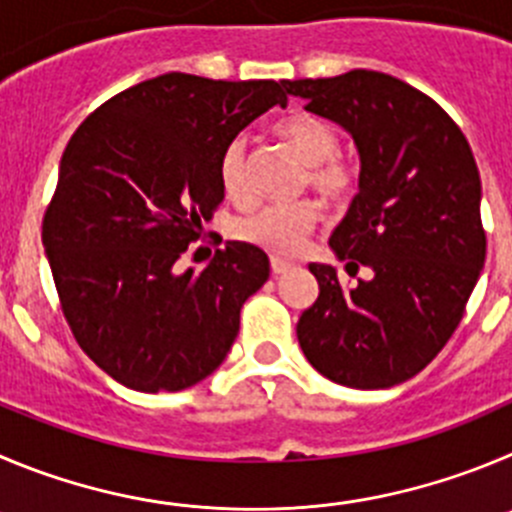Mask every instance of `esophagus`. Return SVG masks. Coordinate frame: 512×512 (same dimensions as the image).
<instances>
[{
	"mask_svg": "<svg viewBox=\"0 0 512 512\" xmlns=\"http://www.w3.org/2000/svg\"><path fill=\"white\" fill-rule=\"evenodd\" d=\"M270 267H272V275H283V272H288L290 267H293V262L283 260V257H272Z\"/></svg>",
	"mask_w": 512,
	"mask_h": 512,
	"instance_id": "obj_1",
	"label": "esophagus"
}]
</instances>
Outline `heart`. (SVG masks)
<instances>
[{
  "label": "heart",
  "mask_w": 512,
  "mask_h": 512,
  "mask_svg": "<svg viewBox=\"0 0 512 512\" xmlns=\"http://www.w3.org/2000/svg\"><path fill=\"white\" fill-rule=\"evenodd\" d=\"M280 141L305 164L300 184L310 186L326 202L341 204L356 189V169L338 154V131L313 113H293L275 126ZM219 184L224 197L234 204L252 202V184L247 176L245 141L234 138L219 159ZM321 219V209L310 199L285 204H267L234 224L242 242L262 247L275 255H293Z\"/></svg>",
  "instance_id": "heart-1"
}]
</instances>
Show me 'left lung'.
I'll return each mask as SVG.
<instances>
[{"label": "left lung", "instance_id": "left-lung-1", "mask_svg": "<svg viewBox=\"0 0 512 512\" xmlns=\"http://www.w3.org/2000/svg\"><path fill=\"white\" fill-rule=\"evenodd\" d=\"M305 111L338 123L361 159L358 194L331 247L348 260L310 262L318 300L298 343L315 371L351 389H389L417 376L460 326L485 265L480 171L465 133L422 90L374 70L283 80Z\"/></svg>", "mask_w": 512, "mask_h": 512}]
</instances>
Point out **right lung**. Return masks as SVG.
Listing matches in <instances>:
<instances>
[{
  "instance_id": "1",
  "label": "right lung",
  "mask_w": 512,
  "mask_h": 512,
  "mask_svg": "<svg viewBox=\"0 0 512 512\" xmlns=\"http://www.w3.org/2000/svg\"><path fill=\"white\" fill-rule=\"evenodd\" d=\"M285 103L275 80L166 73L105 100L65 146L42 245L75 341L118 384L181 391L227 358L270 260L227 242L202 270L176 262L222 204L224 148Z\"/></svg>"
}]
</instances>
